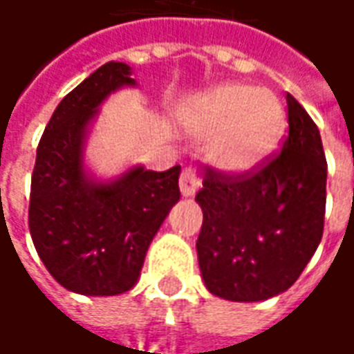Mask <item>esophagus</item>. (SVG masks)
Listing matches in <instances>:
<instances>
[{
  "instance_id": "1",
  "label": "esophagus",
  "mask_w": 354,
  "mask_h": 354,
  "mask_svg": "<svg viewBox=\"0 0 354 354\" xmlns=\"http://www.w3.org/2000/svg\"><path fill=\"white\" fill-rule=\"evenodd\" d=\"M179 187H181L183 196H192L194 192L202 187L201 175L196 173L194 167H185L179 177Z\"/></svg>"
}]
</instances>
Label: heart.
<instances>
[{
  "label": "heart",
  "mask_w": 354,
  "mask_h": 354,
  "mask_svg": "<svg viewBox=\"0 0 354 354\" xmlns=\"http://www.w3.org/2000/svg\"><path fill=\"white\" fill-rule=\"evenodd\" d=\"M285 125V109L274 92L237 82L209 90L189 115L192 135L204 140L206 158L231 173L248 171L272 156Z\"/></svg>",
  "instance_id": "heart-1"
}]
</instances>
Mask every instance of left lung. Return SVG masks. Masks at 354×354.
Wrapping results in <instances>:
<instances>
[{
	"label": "left lung",
	"mask_w": 354,
	"mask_h": 354,
	"mask_svg": "<svg viewBox=\"0 0 354 354\" xmlns=\"http://www.w3.org/2000/svg\"><path fill=\"white\" fill-rule=\"evenodd\" d=\"M287 121L281 150L250 171L206 167L196 252L216 297L254 303L283 293L320 245L328 179L320 131L291 94Z\"/></svg>",
	"instance_id": "left-lung-1"
}]
</instances>
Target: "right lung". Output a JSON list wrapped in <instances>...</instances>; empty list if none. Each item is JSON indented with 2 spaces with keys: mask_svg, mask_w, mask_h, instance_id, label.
I'll return each instance as SVG.
<instances>
[{
  "mask_svg": "<svg viewBox=\"0 0 354 354\" xmlns=\"http://www.w3.org/2000/svg\"><path fill=\"white\" fill-rule=\"evenodd\" d=\"M131 84L129 65H102L61 100L36 150L28 227L48 272L73 293L109 297L133 289L153 235L181 196V165L133 167L111 183L84 173L86 127L111 92Z\"/></svg>",
  "mask_w": 354,
  "mask_h": 354,
  "instance_id": "1",
  "label": "right lung"
}]
</instances>
